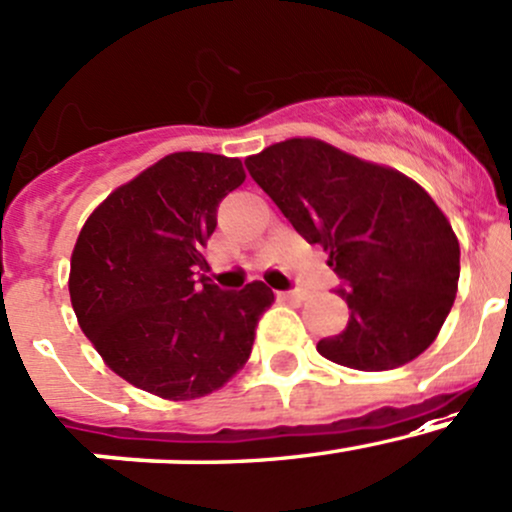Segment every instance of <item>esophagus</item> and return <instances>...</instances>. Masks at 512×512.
Returning a JSON list of instances; mask_svg holds the SVG:
<instances>
[{"instance_id": "obj_1", "label": "esophagus", "mask_w": 512, "mask_h": 512, "mask_svg": "<svg viewBox=\"0 0 512 512\" xmlns=\"http://www.w3.org/2000/svg\"><path fill=\"white\" fill-rule=\"evenodd\" d=\"M277 296H279V299H284V301H291V303H301L303 299H306V291H301V289H291V291H277Z\"/></svg>"}]
</instances>
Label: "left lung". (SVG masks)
I'll use <instances>...</instances> for the list:
<instances>
[{
    "instance_id": "left-lung-1",
    "label": "left lung",
    "mask_w": 512,
    "mask_h": 512,
    "mask_svg": "<svg viewBox=\"0 0 512 512\" xmlns=\"http://www.w3.org/2000/svg\"><path fill=\"white\" fill-rule=\"evenodd\" d=\"M245 167L296 233L330 252L350 320L318 342L320 355L384 372L428 350L459 282L457 235L430 194L313 138L269 145Z\"/></svg>"
}]
</instances>
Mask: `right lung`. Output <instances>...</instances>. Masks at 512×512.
Here are the masks:
<instances>
[{"instance_id":"right-lung-1","label":"right lung","mask_w":512,"mask_h":512,"mask_svg":"<svg viewBox=\"0 0 512 512\" xmlns=\"http://www.w3.org/2000/svg\"><path fill=\"white\" fill-rule=\"evenodd\" d=\"M245 182L238 157L172 153L116 189L80 230L70 299L82 333L128 384L170 401L221 389L272 306L265 282L223 291L206 274L218 204Z\"/></svg>"}]
</instances>
